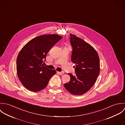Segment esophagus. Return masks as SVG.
Masks as SVG:
<instances>
[{"label":"esophagus","mask_w":125,"mask_h":125,"mask_svg":"<svg viewBox=\"0 0 125 125\" xmlns=\"http://www.w3.org/2000/svg\"><path fill=\"white\" fill-rule=\"evenodd\" d=\"M57 73L59 74H60V75H62L63 73H64V72H57Z\"/></svg>","instance_id":"34e87169"}]
</instances>
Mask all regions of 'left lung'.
<instances>
[{
    "instance_id": "8db88e82",
    "label": "left lung",
    "mask_w": 125,
    "mask_h": 125,
    "mask_svg": "<svg viewBox=\"0 0 125 125\" xmlns=\"http://www.w3.org/2000/svg\"><path fill=\"white\" fill-rule=\"evenodd\" d=\"M72 47L71 61L75 75L69 73L70 81L64 84L65 89L73 95H81L90 89L100 73V60L95 50L75 35L70 34Z\"/></svg>"
}]
</instances>
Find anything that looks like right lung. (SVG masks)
Returning a JSON list of instances; mask_svg holds the SVG:
<instances>
[{"instance_id":"obj_1","label":"right lung","mask_w":125,"mask_h":125,"mask_svg":"<svg viewBox=\"0 0 125 125\" xmlns=\"http://www.w3.org/2000/svg\"><path fill=\"white\" fill-rule=\"evenodd\" d=\"M62 38L57 35H46L35 37L21 50L16 61L18 77L27 89L37 92L45 89L56 71L42 64L54 45Z\"/></svg>"}]
</instances>
